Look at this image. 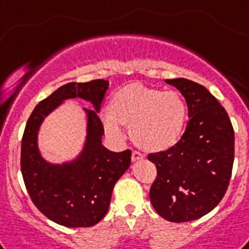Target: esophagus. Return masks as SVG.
Wrapping results in <instances>:
<instances>
[{
	"instance_id": "1",
	"label": "esophagus",
	"mask_w": 249,
	"mask_h": 249,
	"mask_svg": "<svg viewBox=\"0 0 249 249\" xmlns=\"http://www.w3.org/2000/svg\"><path fill=\"white\" fill-rule=\"evenodd\" d=\"M142 158H144V155H142V153H139V151L137 150L133 151V155H131V160L133 161H138L140 160V159H142Z\"/></svg>"
}]
</instances>
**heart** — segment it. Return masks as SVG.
<instances>
[{"label": "heart", "mask_w": 249, "mask_h": 249, "mask_svg": "<svg viewBox=\"0 0 249 249\" xmlns=\"http://www.w3.org/2000/svg\"><path fill=\"white\" fill-rule=\"evenodd\" d=\"M188 119L185 99L174 90L163 91L140 84H130L115 92L110 112L101 114L105 130L114 137L130 127V137L139 148L163 151L179 142Z\"/></svg>", "instance_id": "1"}]
</instances>
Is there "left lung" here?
I'll return each instance as SVG.
<instances>
[{
  "mask_svg": "<svg viewBox=\"0 0 249 249\" xmlns=\"http://www.w3.org/2000/svg\"><path fill=\"white\" fill-rule=\"evenodd\" d=\"M185 98L189 111L183 137L148 159L157 166L150 202L169 222L198 219L217 207L228 189L234 160V130L226 109L199 84L165 80Z\"/></svg>",
  "mask_w": 249,
  "mask_h": 249,
  "instance_id": "1",
  "label": "left lung"
}]
</instances>
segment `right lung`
Here are the masks:
<instances>
[{
  "label": "right lung",
  "instance_id": "add662e5",
  "mask_svg": "<svg viewBox=\"0 0 249 249\" xmlns=\"http://www.w3.org/2000/svg\"><path fill=\"white\" fill-rule=\"evenodd\" d=\"M109 88L107 80L69 83L36 105L21 142V172L30 198L49 219L69 228L91 227L107 213L112 189L130 166L131 150L110 151L103 145L104 126L98 112ZM80 97L93 104L88 115L86 145L79 157L51 164L40 157L37 135L43 119L68 98Z\"/></svg>",
  "mask_w": 249,
  "mask_h": 249
}]
</instances>
